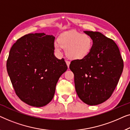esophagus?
Instances as JSON below:
<instances>
[{"mask_svg": "<svg viewBox=\"0 0 130 130\" xmlns=\"http://www.w3.org/2000/svg\"><path fill=\"white\" fill-rule=\"evenodd\" d=\"M66 63H67V65L68 66V68H69V64H70V62H69V61H66Z\"/></svg>", "mask_w": 130, "mask_h": 130, "instance_id": "obj_1", "label": "esophagus"}]
</instances>
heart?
Wrapping results in <instances>:
<instances>
[{
	"mask_svg": "<svg viewBox=\"0 0 130 130\" xmlns=\"http://www.w3.org/2000/svg\"><path fill=\"white\" fill-rule=\"evenodd\" d=\"M54 46L58 53H61L62 47L65 49L66 55L71 59H82L91 52L93 41L89 35L72 31L61 35Z\"/></svg>",
	"mask_w": 130,
	"mask_h": 130,
	"instance_id": "1",
	"label": "heart"
}]
</instances>
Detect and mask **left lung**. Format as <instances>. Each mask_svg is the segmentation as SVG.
Here are the masks:
<instances>
[{
    "label": "left lung",
    "mask_w": 130,
    "mask_h": 130,
    "mask_svg": "<svg viewBox=\"0 0 130 130\" xmlns=\"http://www.w3.org/2000/svg\"><path fill=\"white\" fill-rule=\"evenodd\" d=\"M93 41L87 57L71 61L78 96L84 103L96 105L107 100L117 85L124 68L119 48L101 33L85 31Z\"/></svg>",
    "instance_id": "1"
}]
</instances>
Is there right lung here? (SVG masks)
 Returning <instances> with one entry per match:
<instances>
[{"label": "right lung", "instance_id": "obj_1", "mask_svg": "<svg viewBox=\"0 0 130 130\" xmlns=\"http://www.w3.org/2000/svg\"><path fill=\"white\" fill-rule=\"evenodd\" d=\"M55 37L29 34L11 47L7 71L16 94L29 105L41 107L52 100L56 83L68 69L64 59L54 56Z\"/></svg>", "mask_w": 130, "mask_h": 130}]
</instances>
